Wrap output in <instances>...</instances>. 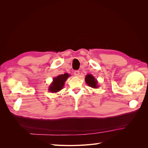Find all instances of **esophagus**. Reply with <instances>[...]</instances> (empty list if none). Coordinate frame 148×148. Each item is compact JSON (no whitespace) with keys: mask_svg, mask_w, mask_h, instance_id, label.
<instances>
[{"mask_svg":"<svg viewBox=\"0 0 148 148\" xmlns=\"http://www.w3.org/2000/svg\"><path fill=\"white\" fill-rule=\"evenodd\" d=\"M74 75L76 76V77H78L79 75V71L78 70H76L74 71Z\"/></svg>","mask_w":148,"mask_h":148,"instance_id":"esophagus-1","label":"esophagus"}]
</instances>
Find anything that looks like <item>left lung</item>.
<instances>
[{"instance_id": "8db88e82", "label": "left lung", "mask_w": 148, "mask_h": 148, "mask_svg": "<svg viewBox=\"0 0 148 148\" xmlns=\"http://www.w3.org/2000/svg\"><path fill=\"white\" fill-rule=\"evenodd\" d=\"M85 82L89 86L92 88H97L99 87L97 86V81L92 75H87L85 77Z\"/></svg>"}]
</instances>
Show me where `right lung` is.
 I'll use <instances>...</instances> for the list:
<instances>
[{
    "label": "right lung",
    "mask_w": 148,
    "mask_h": 148,
    "mask_svg": "<svg viewBox=\"0 0 148 148\" xmlns=\"http://www.w3.org/2000/svg\"><path fill=\"white\" fill-rule=\"evenodd\" d=\"M70 77L68 73L60 75L53 78V82L49 86V90L51 92H57L63 88L66 79Z\"/></svg>",
    "instance_id": "add662e5"
}]
</instances>
